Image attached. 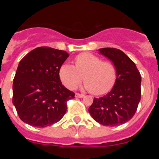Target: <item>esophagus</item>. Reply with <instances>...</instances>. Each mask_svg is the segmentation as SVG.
I'll list each match as a JSON object with an SVG mask.
<instances>
[{
  "mask_svg": "<svg viewBox=\"0 0 159 159\" xmlns=\"http://www.w3.org/2000/svg\"><path fill=\"white\" fill-rule=\"evenodd\" d=\"M75 97H76V98H83V97H84V94L75 93Z\"/></svg>",
  "mask_w": 159,
  "mask_h": 159,
  "instance_id": "34e87169",
  "label": "esophagus"
}]
</instances>
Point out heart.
<instances>
[{
	"instance_id": "b5f03b06",
	"label": "heart",
	"mask_w": 159,
	"mask_h": 159,
	"mask_svg": "<svg viewBox=\"0 0 159 159\" xmlns=\"http://www.w3.org/2000/svg\"><path fill=\"white\" fill-rule=\"evenodd\" d=\"M75 66L64 64L60 68V78L64 86L74 89L84 79V88L95 95L110 91L117 78V69L113 63L102 60L92 53H81L74 59Z\"/></svg>"
}]
</instances>
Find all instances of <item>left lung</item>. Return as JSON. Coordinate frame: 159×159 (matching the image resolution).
<instances>
[{
  "mask_svg": "<svg viewBox=\"0 0 159 159\" xmlns=\"http://www.w3.org/2000/svg\"><path fill=\"white\" fill-rule=\"evenodd\" d=\"M99 52L116 65L117 78L111 91L95 98L88 111L99 123L115 127L127 123L135 114L141 99V75L135 64L121 50L104 48Z\"/></svg>",
  "mask_w": 159,
  "mask_h": 159,
  "instance_id": "8db88e82",
  "label": "left lung"
}]
</instances>
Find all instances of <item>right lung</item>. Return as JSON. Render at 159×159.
Returning <instances> with one entry per match:
<instances>
[{
  "instance_id": "obj_1",
  "label": "right lung",
  "mask_w": 159,
  "mask_h": 159,
  "mask_svg": "<svg viewBox=\"0 0 159 159\" xmlns=\"http://www.w3.org/2000/svg\"><path fill=\"white\" fill-rule=\"evenodd\" d=\"M69 55L65 51L39 47L19 63L12 84V103L22 121L45 127L57 123L75 98L60 79V68Z\"/></svg>"
}]
</instances>
